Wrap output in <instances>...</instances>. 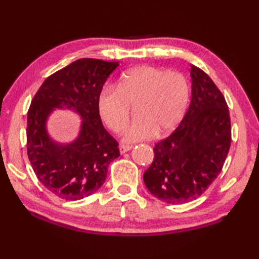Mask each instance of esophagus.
Wrapping results in <instances>:
<instances>
[{"instance_id": "1", "label": "esophagus", "mask_w": 259, "mask_h": 259, "mask_svg": "<svg viewBox=\"0 0 259 259\" xmlns=\"http://www.w3.org/2000/svg\"><path fill=\"white\" fill-rule=\"evenodd\" d=\"M132 148H133V145H125V144H122V145L119 146V152H120V154H124V153H126V152L131 151Z\"/></svg>"}]
</instances>
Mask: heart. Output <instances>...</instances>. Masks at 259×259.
<instances>
[{"instance_id": "b5f03b06", "label": "heart", "mask_w": 259, "mask_h": 259, "mask_svg": "<svg viewBox=\"0 0 259 259\" xmlns=\"http://www.w3.org/2000/svg\"><path fill=\"white\" fill-rule=\"evenodd\" d=\"M189 101L187 78L178 72L140 65L125 71L116 89L104 86L97 95V112L111 131L118 133L135 107L133 122L126 126L122 140L135 143L166 135L181 123Z\"/></svg>"}]
</instances>
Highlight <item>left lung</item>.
Instances as JSON below:
<instances>
[{
  "instance_id": "left-lung-1",
  "label": "left lung",
  "mask_w": 259,
  "mask_h": 259,
  "mask_svg": "<svg viewBox=\"0 0 259 259\" xmlns=\"http://www.w3.org/2000/svg\"><path fill=\"white\" fill-rule=\"evenodd\" d=\"M192 100L167 139L154 147L144 183L155 197L180 205L200 196L220 175L232 142L225 97L204 71L191 65Z\"/></svg>"
}]
</instances>
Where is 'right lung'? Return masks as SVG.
Here are the masks:
<instances>
[{"mask_svg":"<svg viewBox=\"0 0 259 259\" xmlns=\"http://www.w3.org/2000/svg\"><path fill=\"white\" fill-rule=\"evenodd\" d=\"M118 62L79 59L49 76L27 112V155L38 181L57 197L78 200L105 182L108 165L119 156L118 143L108 134L97 112V95ZM73 109L82 117L76 140H52L46 120L55 108Z\"/></svg>","mask_w":259,"mask_h":259,"instance_id":"1","label":"right lung"}]
</instances>
